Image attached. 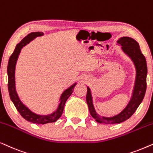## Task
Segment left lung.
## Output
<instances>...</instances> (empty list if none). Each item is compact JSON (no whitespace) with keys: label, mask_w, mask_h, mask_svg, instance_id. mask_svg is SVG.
<instances>
[{"label":"left lung","mask_w":153,"mask_h":153,"mask_svg":"<svg viewBox=\"0 0 153 153\" xmlns=\"http://www.w3.org/2000/svg\"><path fill=\"white\" fill-rule=\"evenodd\" d=\"M122 46V50L129 56L134 64L136 68V79L134 90L129 103L121 113L113 117H107L100 116L97 113L93 105L91 92L87 87L86 100L89 113L91 117L99 123L119 124L127 120L135 113L136 109L143 101L146 91V77H147V64L145 56L140 50L139 45L135 40L129 37H122L117 41Z\"/></svg>","instance_id":"1"}]
</instances>
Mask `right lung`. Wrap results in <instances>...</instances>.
Instances as JSON below:
<instances>
[{"label": "right lung", "mask_w": 153, "mask_h": 153, "mask_svg": "<svg viewBox=\"0 0 153 153\" xmlns=\"http://www.w3.org/2000/svg\"><path fill=\"white\" fill-rule=\"evenodd\" d=\"M42 32H32L28 34L25 38H24L20 42H19L14 50L12 55L10 56L7 65V76H8V91H9L10 97L13 101L14 105L18 112L20 113L24 119L30 123L36 124H47L50 123H54L62 116L64 111V105L68 97L71 95L73 91L74 87L77 83L71 85L70 87L66 89L60 97V103L59 104L57 109L54 113L47 115H40L36 114L28 108L20 100L18 96L15 87V66L17 64V59L23 47L29 43L30 41L35 39L38 36H42L43 35Z\"/></svg>", "instance_id": "add662e5"}]
</instances>
